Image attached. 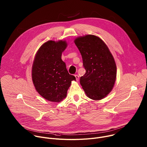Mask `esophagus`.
I'll return each mask as SVG.
<instances>
[{
  "label": "esophagus",
  "mask_w": 147,
  "mask_h": 147,
  "mask_svg": "<svg viewBox=\"0 0 147 147\" xmlns=\"http://www.w3.org/2000/svg\"><path fill=\"white\" fill-rule=\"evenodd\" d=\"M75 77H76V78L77 81H78V80H79V76H78V75L76 74V75H75Z\"/></svg>",
  "instance_id": "34e87169"
}]
</instances>
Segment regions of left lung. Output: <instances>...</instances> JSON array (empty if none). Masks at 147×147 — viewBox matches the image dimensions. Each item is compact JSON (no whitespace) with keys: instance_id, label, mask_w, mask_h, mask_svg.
<instances>
[{"instance_id":"1","label":"left lung","mask_w":147,"mask_h":147,"mask_svg":"<svg viewBox=\"0 0 147 147\" xmlns=\"http://www.w3.org/2000/svg\"><path fill=\"white\" fill-rule=\"evenodd\" d=\"M74 43L81 53L86 71L80 78V84L89 98L101 100L111 92L116 81L115 59L106 44L98 36L78 37Z\"/></svg>"}]
</instances>
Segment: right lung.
<instances>
[{"label": "right lung", "instance_id": "1", "mask_svg": "<svg viewBox=\"0 0 147 147\" xmlns=\"http://www.w3.org/2000/svg\"><path fill=\"white\" fill-rule=\"evenodd\" d=\"M66 46L64 40H49L42 45L35 57L32 68L33 84L38 93L50 101L58 102L63 100L71 81L76 80L61 59Z\"/></svg>", "mask_w": 147, "mask_h": 147}]
</instances>
